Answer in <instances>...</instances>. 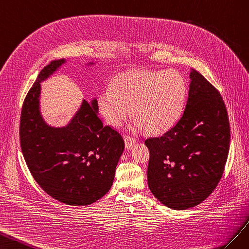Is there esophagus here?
<instances>
[{"label":"esophagus","mask_w":249,"mask_h":249,"mask_svg":"<svg viewBox=\"0 0 249 249\" xmlns=\"http://www.w3.org/2000/svg\"><path fill=\"white\" fill-rule=\"evenodd\" d=\"M124 140H125V147H126V149H130L134 144H136V140H134L131 137H129V136H125Z\"/></svg>","instance_id":"esophagus-1"}]
</instances>
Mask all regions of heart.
<instances>
[{
    "label": "heart",
    "mask_w": 249,
    "mask_h": 249,
    "mask_svg": "<svg viewBox=\"0 0 249 249\" xmlns=\"http://www.w3.org/2000/svg\"><path fill=\"white\" fill-rule=\"evenodd\" d=\"M186 96L187 83L176 71L133 70L119 75L112 89H103L98 105L111 126L123 125L132 110V129L162 133L179 120Z\"/></svg>",
    "instance_id": "obj_1"
}]
</instances>
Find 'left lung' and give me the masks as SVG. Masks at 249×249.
<instances>
[{
	"label": "left lung",
	"instance_id": "obj_1",
	"mask_svg": "<svg viewBox=\"0 0 249 249\" xmlns=\"http://www.w3.org/2000/svg\"><path fill=\"white\" fill-rule=\"evenodd\" d=\"M180 119L145 144L148 187L166 207L187 210L209 197L221 179L230 150L229 113L218 89L192 70Z\"/></svg>",
	"mask_w": 249,
	"mask_h": 249
}]
</instances>
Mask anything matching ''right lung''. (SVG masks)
<instances>
[{
    "mask_svg": "<svg viewBox=\"0 0 249 249\" xmlns=\"http://www.w3.org/2000/svg\"><path fill=\"white\" fill-rule=\"evenodd\" d=\"M63 62L55 59L47 65L26 95L19 143L31 175L48 195L70 205H89L109 191L125 144L119 131L103 125L96 100H83L63 128L44 122L38 109L39 82Z\"/></svg>",
    "mask_w": 249,
    "mask_h": 249,
    "instance_id": "obj_1",
    "label": "right lung"
}]
</instances>
